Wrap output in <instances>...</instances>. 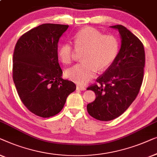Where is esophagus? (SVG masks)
I'll return each instance as SVG.
<instances>
[{
  "label": "esophagus",
  "instance_id": "esophagus-1",
  "mask_svg": "<svg viewBox=\"0 0 157 157\" xmlns=\"http://www.w3.org/2000/svg\"><path fill=\"white\" fill-rule=\"evenodd\" d=\"M77 90H86V87H85V86L77 85Z\"/></svg>",
  "mask_w": 157,
  "mask_h": 157
}]
</instances>
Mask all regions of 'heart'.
Wrapping results in <instances>:
<instances>
[{
  "mask_svg": "<svg viewBox=\"0 0 157 157\" xmlns=\"http://www.w3.org/2000/svg\"><path fill=\"white\" fill-rule=\"evenodd\" d=\"M75 47L84 51L83 62L66 70L67 78L79 84H85L95 75L98 70L104 71L113 65L120 49V40L113 34L103 35L92 27L79 30L74 36ZM75 50L70 43H64L58 48L57 56L64 64H70Z\"/></svg>",
  "mask_w": 157,
  "mask_h": 157,
  "instance_id": "heart-1",
  "label": "heart"
}]
</instances>
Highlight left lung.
<instances>
[{
	"label": "left lung",
	"instance_id": "8db88e82",
	"mask_svg": "<svg viewBox=\"0 0 157 157\" xmlns=\"http://www.w3.org/2000/svg\"><path fill=\"white\" fill-rule=\"evenodd\" d=\"M119 30L122 45L119 55L109 67L87 90L96 95L87 105L90 116L98 120L110 121L122 114L140 92L144 78L145 52L140 39L122 25L111 26Z\"/></svg>",
	"mask_w": 157,
	"mask_h": 157
}]
</instances>
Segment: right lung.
<instances>
[{"label":"right lung","mask_w":157,"mask_h":157,"mask_svg":"<svg viewBox=\"0 0 157 157\" xmlns=\"http://www.w3.org/2000/svg\"><path fill=\"white\" fill-rule=\"evenodd\" d=\"M69 25L45 23L18 39L13 57V79L26 108L47 118L58 114L67 96L74 92L73 82L61 78L57 43Z\"/></svg>","instance_id":"add662e5"}]
</instances>
